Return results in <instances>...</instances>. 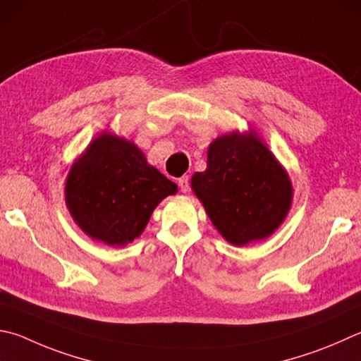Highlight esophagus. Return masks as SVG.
<instances>
[{"instance_id": "1", "label": "esophagus", "mask_w": 361, "mask_h": 361, "mask_svg": "<svg viewBox=\"0 0 361 361\" xmlns=\"http://www.w3.org/2000/svg\"><path fill=\"white\" fill-rule=\"evenodd\" d=\"M178 186L181 189V192H188L189 189V176H181L178 180Z\"/></svg>"}]
</instances>
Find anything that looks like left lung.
<instances>
[{"instance_id": "left-lung-1", "label": "left lung", "mask_w": 361, "mask_h": 361, "mask_svg": "<svg viewBox=\"0 0 361 361\" xmlns=\"http://www.w3.org/2000/svg\"><path fill=\"white\" fill-rule=\"evenodd\" d=\"M191 189L221 237L246 246L270 237L290 212L293 186L257 130H232L209 143L207 169Z\"/></svg>"}]
</instances>
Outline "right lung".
<instances>
[{"label": "right lung", "instance_id": "1", "mask_svg": "<svg viewBox=\"0 0 361 361\" xmlns=\"http://www.w3.org/2000/svg\"><path fill=\"white\" fill-rule=\"evenodd\" d=\"M176 191L134 142L102 130L71 166L64 200L85 235L120 247L140 237L154 208Z\"/></svg>", "mask_w": 361, "mask_h": 361}]
</instances>
